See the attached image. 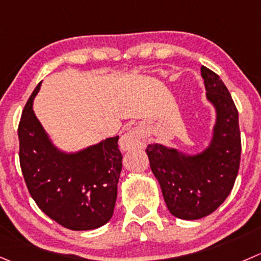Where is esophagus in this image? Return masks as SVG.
I'll use <instances>...</instances> for the list:
<instances>
[{"mask_svg":"<svg viewBox=\"0 0 261 261\" xmlns=\"http://www.w3.org/2000/svg\"><path fill=\"white\" fill-rule=\"evenodd\" d=\"M144 145H145V136L140 130H136V128L128 130L120 139V148L123 151L143 148Z\"/></svg>","mask_w":261,"mask_h":261,"instance_id":"obj_1","label":"esophagus"}]
</instances>
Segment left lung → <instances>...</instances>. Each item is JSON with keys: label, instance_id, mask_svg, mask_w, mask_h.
<instances>
[{"label": "left lung", "instance_id": "1", "mask_svg": "<svg viewBox=\"0 0 261 261\" xmlns=\"http://www.w3.org/2000/svg\"><path fill=\"white\" fill-rule=\"evenodd\" d=\"M206 98L217 120L208 148L187 155L162 144L145 149L169 213L179 219H200L213 213L233 189L241 159L239 111L218 75L201 66Z\"/></svg>", "mask_w": 261, "mask_h": 261}]
</instances>
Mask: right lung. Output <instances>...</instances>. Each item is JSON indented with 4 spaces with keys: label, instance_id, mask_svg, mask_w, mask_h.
<instances>
[{
    "label": "right lung",
    "instance_id": "right-lung-1",
    "mask_svg": "<svg viewBox=\"0 0 261 261\" xmlns=\"http://www.w3.org/2000/svg\"><path fill=\"white\" fill-rule=\"evenodd\" d=\"M40 84L28 99L17 128L25 184L40 211L58 224L72 231L95 229L113 216L122 169L118 136L77 153L58 150L33 111Z\"/></svg>",
    "mask_w": 261,
    "mask_h": 261
}]
</instances>
